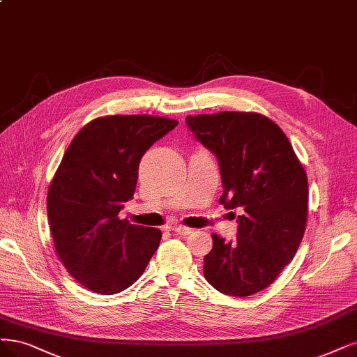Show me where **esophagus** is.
<instances>
[{"mask_svg":"<svg viewBox=\"0 0 357 357\" xmlns=\"http://www.w3.org/2000/svg\"><path fill=\"white\" fill-rule=\"evenodd\" d=\"M169 229L173 230V231H176L177 235H190V233L193 231L192 229H189L186 226H171Z\"/></svg>","mask_w":357,"mask_h":357,"instance_id":"esophagus-1","label":"esophagus"}]
</instances>
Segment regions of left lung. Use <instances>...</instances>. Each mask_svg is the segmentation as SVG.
Returning a JSON list of instances; mask_svg holds the SVG:
<instances>
[{"label": "left lung", "instance_id": "obj_1", "mask_svg": "<svg viewBox=\"0 0 357 357\" xmlns=\"http://www.w3.org/2000/svg\"><path fill=\"white\" fill-rule=\"evenodd\" d=\"M186 124L217 156L218 202L241 211L235 242L213 233L204 276L227 296H252L273 284L300 247L309 213L305 171L285 132L261 114L186 116Z\"/></svg>", "mask_w": 357, "mask_h": 357}]
</instances>
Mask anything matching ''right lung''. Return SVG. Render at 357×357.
Masks as SVG:
<instances>
[{
    "label": "right lung",
    "mask_w": 357,
    "mask_h": 357,
    "mask_svg": "<svg viewBox=\"0 0 357 357\" xmlns=\"http://www.w3.org/2000/svg\"><path fill=\"white\" fill-rule=\"evenodd\" d=\"M177 124L152 115L96 118L61 158L48 188V223L60 261L90 291L127 289L158 250L161 230L118 214L136 190L142 156Z\"/></svg>",
    "instance_id": "1"
}]
</instances>
